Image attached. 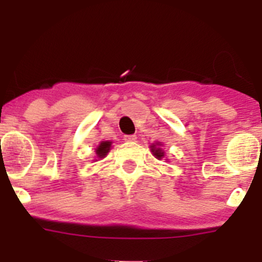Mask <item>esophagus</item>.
Segmentation results:
<instances>
[{
	"mask_svg": "<svg viewBox=\"0 0 262 262\" xmlns=\"http://www.w3.org/2000/svg\"><path fill=\"white\" fill-rule=\"evenodd\" d=\"M137 139L136 134H129V136H124V141L126 142H134Z\"/></svg>",
	"mask_w": 262,
	"mask_h": 262,
	"instance_id": "esophagus-1",
	"label": "esophagus"
}]
</instances>
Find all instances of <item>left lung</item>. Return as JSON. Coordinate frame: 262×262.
Instances as JSON below:
<instances>
[{"label": "left lung", "instance_id": "obj_1", "mask_svg": "<svg viewBox=\"0 0 262 262\" xmlns=\"http://www.w3.org/2000/svg\"><path fill=\"white\" fill-rule=\"evenodd\" d=\"M150 148H152V152H153V156H156V157L157 158H162L163 156H165V152H163L162 149H161V148H156V146L155 144H153V146H150Z\"/></svg>", "mask_w": 262, "mask_h": 262}]
</instances>
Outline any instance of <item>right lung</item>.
<instances>
[{"instance_id":"1","label":"right lung","mask_w":262,"mask_h":262,"mask_svg":"<svg viewBox=\"0 0 262 262\" xmlns=\"http://www.w3.org/2000/svg\"><path fill=\"white\" fill-rule=\"evenodd\" d=\"M110 147H112V142H101L100 146L97 147L96 155L99 158H102L106 156V153L110 150Z\"/></svg>"}]
</instances>
